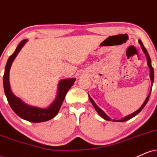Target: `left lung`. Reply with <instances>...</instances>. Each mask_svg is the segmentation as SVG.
<instances>
[{
	"label": "left lung",
	"instance_id": "8db88e82",
	"mask_svg": "<svg viewBox=\"0 0 157 157\" xmlns=\"http://www.w3.org/2000/svg\"><path fill=\"white\" fill-rule=\"evenodd\" d=\"M139 43H140V44L141 45V47H142V51H143L144 53H145V56H146L147 66H148L149 68H150V78H151V85H152V86H153V83H154V68H153L152 66H151V58H150V56H149L148 53H147V50H146V48H145V46H143V44H142V41L140 40H139ZM151 91H150V93H149V94L147 95L146 100H145V102H143L142 105L140 108V109L137 110V111H135V112L132 113L130 115H128V116L125 117L120 119V120H113V122H125V121H127V120H130V119H131V118H133V117H134L136 116V115H137L138 113H140L142 109H143V108L145 107V105H146V104H147V101H148V100H149V97H150ZM89 98L90 101H91V103H92L94 108L95 110H96L97 112L99 113V115H100V116L101 117L103 118L104 120H108V121H111V119L108 116V115H106L105 113V112H104V111H102L101 109H100V108H99L98 106L96 105V103H95L94 101V100H92V98H91V97H90L89 95Z\"/></svg>",
	"mask_w": 157,
	"mask_h": 157
}]
</instances>
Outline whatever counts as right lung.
<instances>
[{
	"label": "right lung",
	"instance_id": "add662e5",
	"mask_svg": "<svg viewBox=\"0 0 157 157\" xmlns=\"http://www.w3.org/2000/svg\"><path fill=\"white\" fill-rule=\"evenodd\" d=\"M27 42V40H23L16 48L15 52L9 57L7 60L6 67H5L4 75H3V88L4 92L8 100L10 107L13 110L17 116L32 122H41L48 121L53 117H55L57 113L60 111V109L63 102L66 93L71 89L75 82V78H69L62 80L59 82L58 88H57V94L56 99L46 109L36 107L27 105L24 103L21 99L18 98L12 93L10 84V70L12 66V62L15 60L21 49Z\"/></svg>",
	"mask_w": 157,
	"mask_h": 157
}]
</instances>
